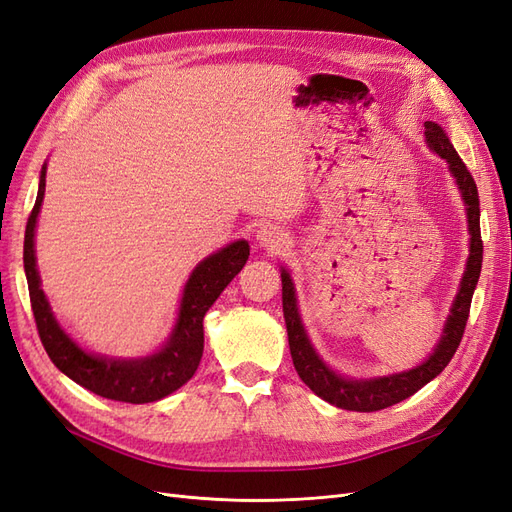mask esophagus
I'll list each match as a JSON object with an SVG mask.
<instances>
[{
    "label": "esophagus",
    "instance_id": "obj_1",
    "mask_svg": "<svg viewBox=\"0 0 512 512\" xmlns=\"http://www.w3.org/2000/svg\"><path fill=\"white\" fill-rule=\"evenodd\" d=\"M256 239H258V243H260V248L269 250V252H273V254L284 252V248L288 245L286 233L281 231V228L273 226V224H264V226L260 228V231L256 233Z\"/></svg>",
    "mask_w": 512,
    "mask_h": 512
}]
</instances>
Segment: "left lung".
<instances>
[{
  "label": "left lung",
  "mask_w": 512,
  "mask_h": 512,
  "mask_svg": "<svg viewBox=\"0 0 512 512\" xmlns=\"http://www.w3.org/2000/svg\"><path fill=\"white\" fill-rule=\"evenodd\" d=\"M424 127H426L428 146L440 158H445L449 171L455 178V184L462 192L466 216H468V231H470V254H468L464 277L460 281V290H457L455 301L451 305V313L447 317L443 337H440L438 345L434 347V351L426 362H421L411 370H404V373L375 377V379H349V377L337 375L332 368L324 364L320 356L315 354V349L305 332V326L301 322V315H298L296 294H294L290 273L286 269H281V303H284L288 343H290V354H292L296 373L305 381V385H309V390L313 394H317L322 400L345 411L373 413V411L392 407V404L413 396L436 375L443 373L445 366L451 362L457 345H460L464 337L472 294H474V288H477V281L481 275V262H483L479 190L460 154H457L455 148L451 146L443 127L436 125L432 120L424 122Z\"/></svg>",
  "instance_id": "1"
}]
</instances>
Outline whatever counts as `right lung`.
I'll return each mask as SVG.
<instances>
[{"label":"right lung","instance_id":"obj_1","mask_svg":"<svg viewBox=\"0 0 512 512\" xmlns=\"http://www.w3.org/2000/svg\"><path fill=\"white\" fill-rule=\"evenodd\" d=\"M44 190L46 165L42 167L38 199H35L25 228L23 262L35 326H38L40 341L52 364L69 379L86 387V390L118 402L144 404L161 400L171 392L180 390L195 375L203 356V317L209 307L216 303L222 290L243 269V264L248 262V241L241 239L226 245V248L207 256L197 264V269L192 271L184 286L178 322H175V328L167 343L156 354L129 360L95 356L88 354V351H84L69 339V334H65V330L59 326L57 317L52 315V309L42 290L38 264H35L33 237Z\"/></svg>","mask_w":512,"mask_h":512}]
</instances>
